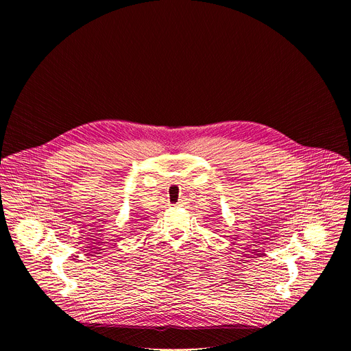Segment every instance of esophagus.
I'll return each instance as SVG.
<instances>
[{"mask_svg":"<svg viewBox=\"0 0 351 351\" xmlns=\"http://www.w3.org/2000/svg\"><path fill=\"white\" fill-rule=\"evenodd\" d=\"M182 204H183V201H179L176 205H178V206H182Z\"/></svg>","mask_w":351,"mask_h":351,"instance_id":"esophagus-1","label":"esophagus"}]
</instances>
